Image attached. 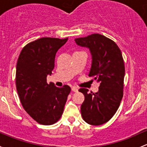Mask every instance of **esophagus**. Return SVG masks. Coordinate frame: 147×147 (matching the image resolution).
Here are the masks:
<instances>
[{"label":"esophagus","instance_id":"esophagus-1","mask_svg":"<svg viewBox=\"0 0 147 147\" xmlns=\"http://www.w3.org/2000/svg\"><path fill=\"white\" fill-rule=\"evenodd\" d=\"M72 91L74 92H78V88L76 87V86H72Z\"/></svg>","mask_w":147,"mask_h":147}]
</instances>
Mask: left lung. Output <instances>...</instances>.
Here are the masks:
<instances>
[{"mask_svg":"<svg viewBox=\"0 0 147 147\" xmlns=\"http://www.w3.org/2000/svg\"><path fill=\"white\" fill-rule=\"evenodd\" d=\"M75 41L78 46L89 49L92 57L89 76L99 83L96 93L89 94L85 88L79 89L85 97L81 106L82 116L88 124L100 125L113 116L123 98V55L113 41L101 34H93Z\"/></svg>","mask_w":147,"mask_h":147,"instance_id":"obj_1","label":"left lung"}]
</instances>
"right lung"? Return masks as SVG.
I'll list each match as a JSON object with an SVG mask.
<instances>
[{
  "instance_id": "1",
  "label": "right lung",
  "mask_w": 147,
  "mask_h": 147,
  "mask_svg": "<svg viewBox=\"0 0 147 147\" xmlns=\"http://www.w3.org/2000/svg\"><path fill=\"white\" fill-rule=\"evenodd\" d=\"M68 38L44 37L22 50L16 67V87L24 109L37 123L54 124L61 118L70 87L47 84L55 66V54Z\"/></svg>"
}]
</instances>
